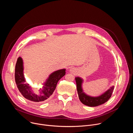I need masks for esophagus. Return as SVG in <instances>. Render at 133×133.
Segmentation results:
<instances>
[{"instance_id": "1", "label": "esophagus", "mask_w": 133, "mask_h": 133, "mask_svg": "<svg viewBox=\"0 0 133 133\" xmlns=\"http://www.w3.org/2000/svg\"><path fill=\"white\" fill-rule=\"evenodd\" d=\"M70 70V72H72V73H74V72H75V71H76L75 69V68H74L70 69V70Z\"/></svg>"}]
</instances>
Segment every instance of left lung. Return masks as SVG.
<instances>
[{
  "instance_id": "8db88e82",
  "label": "left lung",
  "mask_w": 133,
  "mask_h": 133,
  "mask_svg": "<svg viewBox=\"0 0 133 133\" xmlns=\"http://www.w3.org/2000/svg\"><path fill=\"white\" fill-rule=\"evenodd\" d=\"M75 81L76 83L77 90L79 100L83 104L90 107L97 106L107 102L111 96L114 88V86H112L101 96L98 97H91L86 95L83 90L82 83L83 80L81 78L77 77L75 78Z\"/></svg>"
}]
</instances>
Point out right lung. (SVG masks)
<instances>
[{"mask_svg":"<svg viewBox=\"0 0 133 133\" xmlns=\"http://www.w3.org/2000/svg\"><path fill=\"white\" fill-rule=\"evenodd\" d=\"M65 69H63L53 72L49 75L43 88L39 92L34 93L31 86L26 83L23 72V61L21 57H19L15 66V79L19 91L25 98L31 102L39 103L46 101L52 94L57 83L65 76Z\"/></svg>","mask_w":133,"mask_h":133,"instance_id":"add662e5","label":"right lung"}]
</instances>
